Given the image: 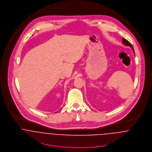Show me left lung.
Returning a JSON list of instances; mask_svg holds the SVG:
<instances>
[{"mask_svg": "<svg viewBox=\"0 0 152 152\" xmlns=\"http://www.w3.org/2000/svg\"><path fill=\"white\" fill-rule=\"evenodd\" d=\"M122 40H123V41H122V43L124 44V45H128V46H130V47L132 48V49L133 50V53H134V49H133V46H132V45L131 44L130 42H128L127 40H126L125 39H124V38H123L122 39Z\"/></svg>", "mask_w": 152, "mask_h": 152, "instance_id": "8db88e82", "label": "left lung"}]
</instances>
